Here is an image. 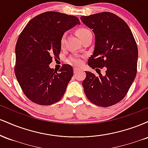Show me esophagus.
<instances>
[{
	"instance_id": "34e87169",
	"label": "esophagus",
	"mask_w": 148,
	"mask_h": 148,
	"mask_svg": "<svg viewBox=\"0 0 148 148\" xmlns=\"http://www.w3.org/2000/svg\"><path fill=\"white\" fill-rule=\"evenodd\" d=\"M79 70V69L78 68H76V67H74V74H76V73Z\"/></svg>"
}]
</instances>
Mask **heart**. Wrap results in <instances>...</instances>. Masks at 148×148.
<instances>
[{
    "label": "heart",
    "instance_id": "1",
    "mask_svg": "<svg viewBox=\"0 0 148 148\" xmlns=\"http://www.w3.org/2000/svg\"><path fill=\"white\" fill-rule=\"evenodd\" d=\"M89 31L90 30L87 29V28H79V29L77 30L76 33H77L78 36H79V38H81V37L84 36V35H86V33H88V32H89ZM64 40V35H63L62 37V39H61V44H62V45L63 44ZM69 62H70V63L75 64V65H81V64H82V59H81V58L79 56H74L70 58L69 59Z\"/></svg>",
    "mask_w": 148,
    "mask_h": 148
}]
</instances>
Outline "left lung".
<instances>
[{
  "mask_svg": "<svg viewBox=\"0 0 148 148\" xmlns=\"http://www.w3.org/2000/svg\"><path fill=\"white\" fill-rule=\"evenodd\" d=\"M81 20L95 36L88 65L92 69L106 67L105 75L99 72L96 76L86 71L82 82L85 94L94 104L113 106L125 97L136 75L138 48L135 39L125 21L111 12L83 16Z\"/></svg>",
  "mask_w": 148,
  "mask_h": 148,
  "instance_id": "obj_1",
  "label": "left lung"
}]
</instances>
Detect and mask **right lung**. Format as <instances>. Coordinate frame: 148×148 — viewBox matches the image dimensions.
<instances>
[{
  "mask_svg": "<svg viewBox=\"0 0 148 148\" xmlns=\"http://www.w3.org/2000/svg\"><path fill=\"white\" fill-rule=\"evenodd\" d=\"M76 16L46 12L32 18L18 37L15 48V75L25 95L40 105L60 100L73 76V68L63 64L58 73L50 68L58 58L64 33L76 25Z\"/></svg>",
  "mask_w": 148,
  "mask_h": 148,
  "instance_id": "right-lung-1",
  "label": "right lung"
}]
</instances>
